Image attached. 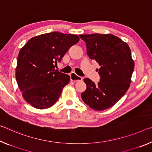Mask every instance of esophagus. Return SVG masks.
<instances>
[{"label":"esophagus","mask_w":152,"mask_h":152,"mask_svg":"<svg viewBox=\"0 0 152 152\" xmlns=\"http://www.w3.org/2000/svg\"><path fill=\"white\" fill-rule=\"evenodd\" d=\"M69 76H70V79L73 82H77V81H81L83 80V78L81 76H79L76 74L74 72H72L70 74H69Z\"/></svg>","instance_id":"obj_1"}]
</instances>
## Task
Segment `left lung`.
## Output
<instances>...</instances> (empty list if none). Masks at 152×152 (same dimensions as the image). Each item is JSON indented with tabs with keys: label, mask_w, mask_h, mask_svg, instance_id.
<instances>
[{
	"label": "left lung",
	"mask_w": 152,
	"mask_h": 152,
	"mask_svg": "<svg viewBox=\"0 0 152 152\" xmlns=\"http://www.w3.org/2000/svg\"><path fill=\"white\" fill-rule=\"evenodd\" d=\"M86 42L87 55L100 66V81L95 85L85 78L86 89L81 94L86 105L97 111L112 107L123 97L131 83L134 63L126 42L111 34H80Z\"/></svg>",
	"instance_id": "left-lung-1"
}]
</instances>
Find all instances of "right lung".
I'll return each mask as SVG.
<instances>
[{"label": "right lung", "instance_id": "add662e5", "mask_svg": "<svg viewBox=\"0 0 152 152\" xmlns=\"http://www.w3.org/2000/svg\"><path fill=\"white\" fill-rule=\"evenodd\" d=\"M79 40L78 35L53 32L32 38L20 49L15 78L29 104L40 110L55 104L70 80L55 66Z\"/></svg>", "mask_w": 152, "mask_h": 152}]
</instances>
